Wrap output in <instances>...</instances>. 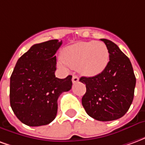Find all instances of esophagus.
Listing matches in <instances>:
<instances>
[{
  "mask_svg": "<svg viewBox=\"0 0 145 145\" xmlns=\"http://www.w3.org/2000/svg\"><path fill=\"white\" fill-rule=\"evenodd\" d=\"M79 82V78L77 75H73L72 77V82L73 83H77Z\"/></svg>",
  "mask_w": 145,
  "mask_h": 145,
  "instance_id": "1",
  "label": "esophagus"
}]
</instances>
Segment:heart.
Instances as JSON below:
<instances>
[{
    "label": "heart",
    "mask_w": 145,
    "mask_h": 145,
    "mask_svg": "<svg viewBox=\"0 0 145 145\" xmlns=\"http://www.w3.org/2000/svg\"><path fill=\"white\" fill-rule=\"evenodd\" d=\"M58 66L65 69L66 65L78 70L85 76H96L106 69L109 54L105 43L102 42H79L68 46L61 53Z\"/></svg>",
    "instance_id": "heart-1"
}]
</instances>
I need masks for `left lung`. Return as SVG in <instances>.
Wrapping results in <instances>:
<instances>
[{"mask_svg": "<svg viewBox=\"0 0 145 145\" xmlns=\"http://www.w3.org/2000/svg\"><path fill=\"white\" fill-rule=\"evenodd\" d=\"M109 54L108 65L94 77H82L86 85L82 99L85 111L96 120L111 121L121 118L134 99L136 78L131 61L118 46L106 39H101Z\"/></svg>", "mask_w": 145, "mask_h": 145, "instance_id": "8db88e82", "label": "left lung"}]
</instances>
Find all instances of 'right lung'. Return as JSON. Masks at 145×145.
Returning a JSON list of instances; mask_svg holds the SVG:
<instances>
[{
	"label": "right lung",
	"instance_id": "1",
	"mask_svg": "<svg viewBox=\"0 0 145 145\" xmlns=\"http://www.w3.org/2000/svg\"><path fill=\"white\" fill-rule=\"evenodd\" d=\"M62 41L52 39L33 45L18 60L10 78V104L24 124H49L57 112V99L71 90L72 76L56 78L55 54Z\"/></svg>",
	"mask_w": 145,
	"mask_h": 145
}]
</instances>
